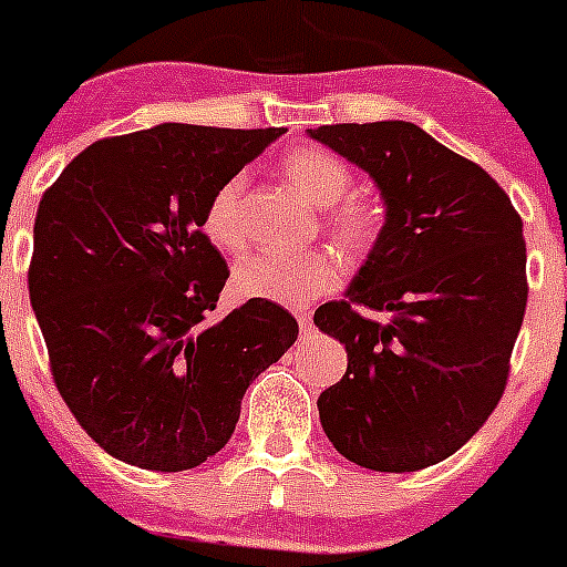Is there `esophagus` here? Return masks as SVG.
Listing matches in <instances>:
<instances>
[{
  "label": "esophagus",
  "instance_id": "esophagus-1",
  "mask_svg": "<svg viewBox=\"0 0 567 567\" xmlns=\"http://www.w3.org/2000/svg\"><path fill=\"white\" fill-rule=\"evenodd\" d=\"M295 317L300 322V331H311V311H295Z\"/></svg>",
  "mask_w": 567,
  "mask_h": 567
}]
</instances>
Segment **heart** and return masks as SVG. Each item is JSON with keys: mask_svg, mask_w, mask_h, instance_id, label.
Instances as JSON below:
<instances>
[{"mask_svg": "<svg viewBox=\"0 0 567 567\" xmlns=\"http://www.w3.org/2000/svg\"><path fill=\"white\" fill-rule=\"evenodd\" d=\"M289 181L317 206H333L348 194L350 166L339 155L322 147H295L280 161ZM241 177H230L208 199L203 214V234L219 250H239L245 245L241 225ZM328 228L344 247L370 245L375 234V217L359 203L333 206L328 214ZM339 280L337 258L328 250L306 252H256L234 269V289L247 300L298 306L331 289Z\"/></svg>", "mask_w": 567, "mask_h": 567, "instance_id": "obj_1", "label": "heart"}]
</instances>
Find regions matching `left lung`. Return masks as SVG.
I'll return each mask as SVG.
<instances>
[{"instance_id":"8db88e82","label":"left lung","mask_w":567,"mask_h":567,"mask_svg":"<svg viewBox=\"0 0 567 567\" xmlns=\"http://www.w3.org/2000/svg\"><path fill=\"white\" fill-rule=\"evenodd\" d=\"M306 133L368 172L384 199L344 300L315 311L348 350V373L317 398L322 431L361 467L423 471L456 454L504 395L529 295L523 223L482 166L412 122Z\"/></svg>"}]
</instances>
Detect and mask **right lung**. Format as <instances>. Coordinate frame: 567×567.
<instances>
[{
  "label": "right lung",
  "instance_id": "add662e5",
  "mask_svg": "<svg viewBox=\"0 0 567 567\" xmlns=\"http://www.w3.org/2000/svg\"><path fill=\"white\" fill-rule=\"evenodd\" d=\"M280 133L166 122L102 138L41 197L27 280L52 379L127 465H203L234 434L247 386L298 339L269 300L212 320L230 269L203 234L212 194Z\"/></svg>",
  "mask_w": 567,
  "mask_h": 567
}]
</instances>
